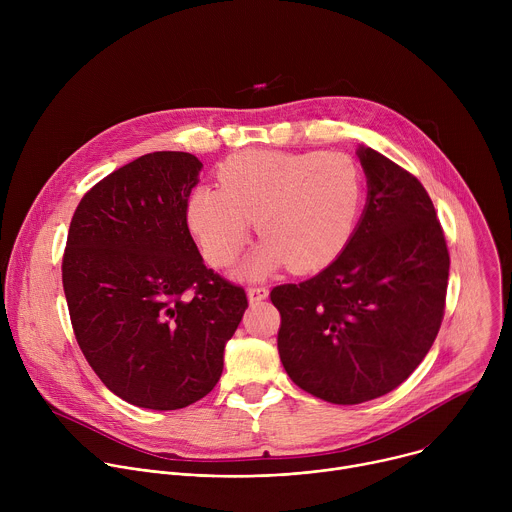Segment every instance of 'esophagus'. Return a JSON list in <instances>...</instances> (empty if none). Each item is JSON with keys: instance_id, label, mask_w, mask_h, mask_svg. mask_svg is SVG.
<instances>
[{"instance_id": "esophagus-1", "label": "esophagus", "mask_w": 512, "mask_h": 512, "mask_svg": "<svg viewBox=\"0 0 512 512\" xmlns=\"http://www.w3.org/2000/svg\"><path fill=\"white\" fill-rule=\"evenodd\" d=\"M247 294H249V302L257 304V302H263L269 296V289L265 285H253V287H249Z\"/></svg>"}]
</instances>
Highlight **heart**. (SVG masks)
Returning a JSON list of instances; mask_svg holds the SVG:
<instances>
[{
  "label": "heart",
  "instance_id": "b5f03b06",
  "mask_svg": "<svg viewBox=\"0 0 512 512\" xmlns=\"http://www.w3.org/2000/svg\"><path fill=\"white\" fill-rule=\"evenodd\" d=\"M218 182L190 192L186 221L208 263L227 267L255 216L263 243L245 267L249 275L285 263L294 273L330 265L350 243L364 202L362 172L340 152L245 150L223 162Z\"/></svg>",
  "mask_w": 512,
  "mask_h": 512
}]
</instances>
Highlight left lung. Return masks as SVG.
<instances>
[{
  "label": "left lung",
  "instance_id": "8db88e82",
  "mask_svg": "<svg viewBox=\"0 0 512 512\" xmlns=\"http://www.w3.org/2000/svg\"><path fill=\"white\" fill-rule=\"evenodd\" d=\"M369 200L346 249L316 277L271 289L289 379L336 405L399 387L440 332L450 253L423 184L360 148Z\"/></svg>",
  "mask_w": 512,
  "mask_h": 512
}]
</instances>
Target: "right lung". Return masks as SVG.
Wrapping results in <instances>:
<instances>
[{"instance_id": "right-lung-1", "label": "right lung", "mask_w": 512, "mask_h": 512, "mask_svg": "<svg viewBox=\"0 0 512 512\" xmlns=\"http://www.w3.org/2000/svg\"><path fill=\"white\" fill-rule=\"evenodd\" d=\"M202 162L145 154L97 182L72 214L62 287L75 338L123 401L174 411L208 395L249 302L208 269L186 221Z\"/></svg>"}]
</instances>
